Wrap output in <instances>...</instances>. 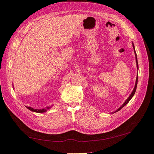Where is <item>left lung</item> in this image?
<instances>
[{"label":"left lung","instance_id":"obj_1","mask_svg":"<svg viewBox=\"0 0 154 154\" xmlns=\"http://www.w3.org/2000/svg\"><path fill=\"white\" fill-rule=\"evenodd\" d=\"M132 45H133V48H134V53H135V61H136V65H137V71H138V69H139V67H138V63H137V54H136V53H135V47H134V43H133V42H132ZM137 79H138V71H137V77H136V80H135V87H134V90H133V91L131 92V93L130 94V95L128 97V98L126 99L125 100V101L124 102V103H123V105H122V106H120V107L119 108H118V109H117V110H116L115 111H114V112H113V113H116V112H117V111H119L120 109H122V108L125 106V105H127L128 103H129V101L131 100V98L134 97V94H135V91H136V88H137Z\"/></svg>","mask_w":154,"mask_h":154}]
</instances>
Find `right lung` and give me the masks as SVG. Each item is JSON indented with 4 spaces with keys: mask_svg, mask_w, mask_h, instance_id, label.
<instances>
[{
    "mask_svg": "<svg viewBox=\"0 0 154 154\" xmlns=\"http://www.w3.org/2000/svg\"><path fill=\"white\" fill-rule=\"evenodd\" d=\"M13 89H14V87H13ZM25 107L30 111H33V112H36V113H45V112H46L48 109H49L51 108V106H50V107L49 106V107H46L45 108H43V109H36L31 107H26V106H25Z\"/></svg>",
    "mask_w": 154,
    "mask_h": 154,
    "instance_id": "obj_1",
    "label": "right lung"
}]
</instances>
